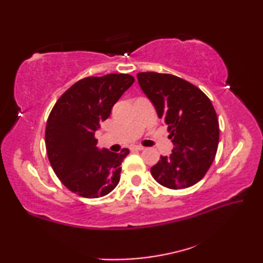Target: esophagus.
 Instances as JSON below:
<instances>
[{
    "instance_id": "obj_1",
    "label": "esophagus",
    "mask_w": 263,
    "mask_h": 263,
    "mask_svg": "<svg viewBox=\"0 0 263 263\" xmlns=\"http://www.w3.org/2000/svg\"><path fill=\"white\" fill-rule=\"evenodd\" d=\"M131 149L132 150H140V152H141V150H144V147H142V146H133Z\"/></svg>"
}]
</instances>
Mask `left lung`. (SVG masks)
Returning <instances> with one entry per match:
<instances>
[{"instance_id":"8db88e82","label":"left lung","mask_w":263,"mask_h":263,"mask_svg":"<svg viewBox=\"0 0 263 263\" xmlns=\"http://www.w3.org/2000/svg\"><path fill=\"white\" fill-rule=\"evenodd\" d=\"M137 77L174 144L168 157L160 156L152 167L153 177L172 190L194 185L216 157L219 123L214 106L203 91L182 78L157 72H140Z\"/></svg>"}]
</instances>
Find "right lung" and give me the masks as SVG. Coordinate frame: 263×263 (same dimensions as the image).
<instances>
[{
  "instance_id": "obj_1",
  "label": "right lung",
  "mask_w": 263,
  "mask_h": 263,
  "mask_svg": "<svg viewBox=\"0 0 263 263\" xmlns=\"http://www.w3.org/2000/svg\"><path fill=\"white\" fill-rule=\"evenodd\" d=\"M133 82L135 78L125 73L88 77L55 103L46 123V152L54 173L71 192L95 199L119 184L121 164L128 149L120 154L99 150L95 132Z\"/></svg>"
}]
</instances>
